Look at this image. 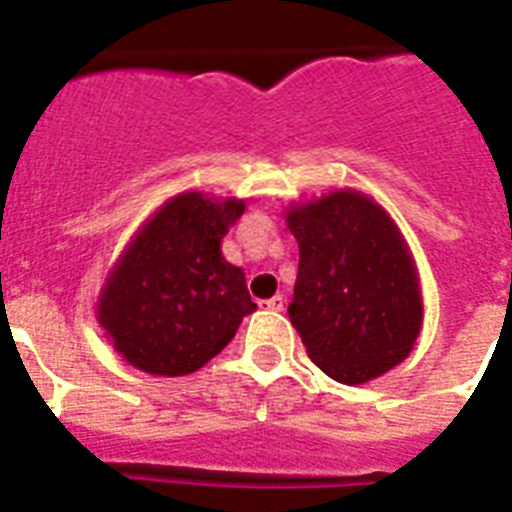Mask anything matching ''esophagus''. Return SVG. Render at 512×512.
Segmentation results:
<instances>
[{"instance_id": "obj_1", "label": "esophagus", "mask_w": 512, "mask_h": 512, "mask_svg": "<svg viewBox=\"0 0 512 512\" xmlns=\"http://www.w3.org/2000/svg\"><path fill=\"white\" fill-rule=\"evenodd\" d=\"M260 305H265L268 311H284V297L276 295V297H271V300H263Z\"/></svg>"}]
</instances>
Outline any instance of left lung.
<instances>
[{"instance_id":"1","label":"left lung","mask_w":512,"mask_h":512,"mask_svg":"<svg viewBox=\"0 0 512 512\" xmlns=\"http://www.w3.org/2000/svg\"><path fill=\"white\" fill-rule=\"evenodd\" d=\"M284 220L300 247L289 321L313 364L342 385L401 364L425 313L420 271L388 209L364 191L335 188L292 201Z\"/></svg>"}]
</instances>
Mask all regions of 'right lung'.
Wrapping results in <instances>:
<instances>
[{
  "mask_svg": "<svg viewBox=\"0 0 512 512\" xmlns=\"http://www.w3.org/2000/svg\"><path fill=\"white\" fill-rule=\"evenodd\" d=\"M247 201L183 191L170 196L116 257L98 295V324L130 366L183 377L233 340L257 308L220 241Z\"/></svg>",
  "mask_w": 512,
  "mask_h": 512,
  "instance_id": "obj_1",
  "label": "right lung"
}]
</instances>
